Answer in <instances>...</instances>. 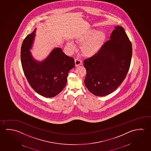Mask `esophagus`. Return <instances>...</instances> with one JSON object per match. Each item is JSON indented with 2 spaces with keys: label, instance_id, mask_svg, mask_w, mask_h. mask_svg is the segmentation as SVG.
I'll return each instance as SVG.
<instances>
[{
  "label": "esophagus",
  "instance_id": "1",
  "mask_svg": "<svg viewBox=\"0 0 151 151\" xmlns=\"http://www.w3.org/2000/svg\"><path fill=\"white\" fill-rule=\"evenodd\" d=\"M75 66H78L82 64V61L81 60H79L78 58H76L75 60Z\"/></svg>",
  "mask_w": 151,
  "mask_h": 151
}]
</instances>
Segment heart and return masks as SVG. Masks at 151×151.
<instances>
[{
	"label": "heart",
	"instance_id": "heart-1",
	"mask_svg": "<svg viewBox=\"0 0 151 151\" xmlns=\"http://www.w3.org/2000/svg\"><path fill=\"white\" fill-rule=\"evenodd\" d=\"M105 35L103 31L91 30L86 34L80 37L78 41L82 43L81 50L86 57H92L97 54L104 44ZM69 47L73 50L74 45L69 43Z\"/></svg>",
	"mask_w": 151,
	"mask_h": 151
}]
</instances>
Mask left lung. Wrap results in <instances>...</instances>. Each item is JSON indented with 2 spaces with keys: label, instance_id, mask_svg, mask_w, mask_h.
<instances>
[{
  "label": "left lung",
  "instance_id": "left-lung-1",
  "mask_svg": "<svg viewBox=\"0 0 151 151\" xmlns=\"http://www.w3.org/2000/svg\"><path fill=\"white\" fill-rule=\"evenodd\" d=\"M132 46L123 28L117 26L97 54L84 60V81L91 93L104 96L115 91L128 73Z\"/></svg>",
  "mask_w": 151,
  "mask_h": 151
}]
</instances>
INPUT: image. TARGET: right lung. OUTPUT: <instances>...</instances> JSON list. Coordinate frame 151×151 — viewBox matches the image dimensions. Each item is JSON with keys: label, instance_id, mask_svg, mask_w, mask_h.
I'll return each instance as SVG.
<instances>
[{"label": "right lung", "instance_id": "1", "mask_svg": "<svg viewBox=\"0 0 151 151\" xmlns=\"http://www.w3.org/2000/svg\"><path fill=\"white\" fill-rule=\"evenodd\" d=\"M36 30L28 35L22 42L20 53L22 69L32 89L42 96L52 97L66 86L68 73L75 67L74 60L65 54L61 48H56L42 62L35 60L30 50Z\"/></svg>", "mask_w": 151, "mask_h": 151}]
</instances>
